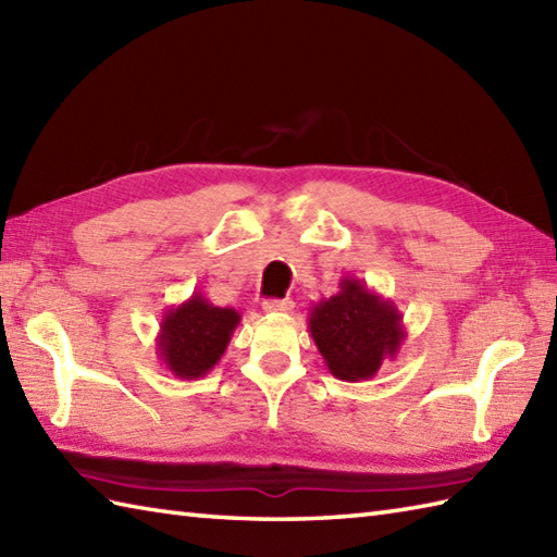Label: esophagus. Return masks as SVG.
<instances>
[{
	"label": "esophagus",
	"mask_w": 557,
	"mask_h": 557,
	"mask_svg": "<svg viewBox=\"0 0 557 557\" xmlns=\"http://www.w3.org/2000/svg\"><path fill=\"white\" fill-rule=\"evenodd\" d=\"M294 309L292 299H270L263 304L265 313H289Z\"/></svg>",
	"instance_id": "esophagus-1"
}]
</instances>
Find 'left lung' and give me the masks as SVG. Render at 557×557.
Listing matches in <instances>:
<instances>
[{"instance_id":"1","label":"left lung","mask_w":557,"mask_h":557,"mask_svg":"<svg viewBox=\"0 0 557 557\" xmlns=\"http://www.w3.org/2000/svg\"><path fill=\"white\" fill-rule=\"evenodd\" d=\"M309 330L327 371L349 383L373 377L407 339L395 301L351 275L339 280L337 294L311 306Z\"/></svg>"}]
</instances>
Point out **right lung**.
<instances>
[{
	"instance_id": "obj_1",
	"label": "right lung",
	"mask_w": 557,
	"mask_h": 557,
	"mask_svg": "<svg viewBox=\"0 0 557 557\" xmlns=\"http://www.w3.org/2000/svg\"><path fill=\"white\" fill-rule=\"evenodd\" d=\"M242 323L239 311L212 306L203 294L194 292L184 304L162 315L158 354L182 381L208 375L227 349L232 333Z\"/></svg>"
}]
</instances>
